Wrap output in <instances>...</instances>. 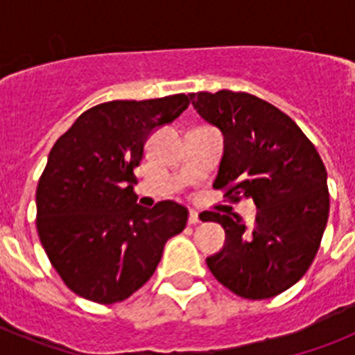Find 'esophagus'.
Instances as JSON below:
<instances>
[{
  "label": "esophagus",
  "instance_id": "1",
  "mask_svg": "<svg viewBox=\"0 0 355 355\" xmlns=\"http://www.w3.org/2000/svg\"><path fill=\"white\" fill-rule=\"evenodd\" d=\"M199 222H200L199 213L193 211V209H192V211H190V213H188V224H190V225H196V224H199Z\"/></svg>",
  "mask_w": 355,
  "mask_h": 355
}]
</instances>
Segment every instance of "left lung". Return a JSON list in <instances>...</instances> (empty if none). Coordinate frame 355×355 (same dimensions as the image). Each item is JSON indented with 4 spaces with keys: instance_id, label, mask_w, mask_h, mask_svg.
<instances>
[{
    "instance_id": "8db88e82",
    "label": "left lung",
    "mask_w": 355,
    "mask_h": 355,
    "mask_svg": "<svg viewBox=\"0 0 355 355\" xmlns=\"http://www.w3.org/2000/svg\"><path fill=\"white\" fill-rule=\"evenodd\" d=\"M193 108L224 137L215 188L252 199L256 224L209 211L225 243L206 258L218 283L263 300L293 286L318 252L329 218L327 172L315 146L270 103L245 92L190 94Z\"/></svg>"
}]
</instances>
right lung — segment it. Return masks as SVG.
Here are the masks:
<instances>
[{
  "label": "right lung",
  "mask_w": 355,
  "mask_h": 355,
  "mask_svg": "<svg viewBox=\"0 0 355 355\" xmlns=\"http://www.w3.org/2000/svg\"><path fill=\"white\" fill-rule=\"evenodd\" d=\"M190 96L110 101L87 110L56 140L37 187V231L69 290L97 304L128 299L155 274L188 209L137 205L133 187L150 133L171 124Z\"/></svg>",
  "instance_id": "add662e5"
}]
</instances>
